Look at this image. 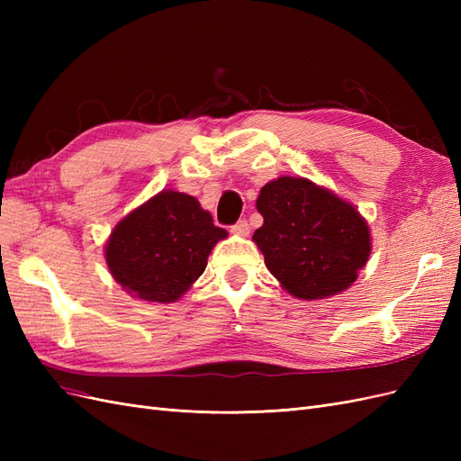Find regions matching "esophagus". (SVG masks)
Here are the masks:
<instances>
[{
  "label": "esophagus",
  "instance_id": "34e87169",
  "mask_svg": "<svg viewBox=\"0 0 461 461\" xmlns=\"http://www.w3.org/2000/svg\"><path fill=\"white\" fill-rule=\"evenodd\" d=\"M230 232L236 234V236H248L249 234L248 221H239V222H236V225L230 227Z\"/></svg>",
  "mask_w": 461,
  "mask_h": 461
}]
</instances>
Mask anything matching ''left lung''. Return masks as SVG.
<instances>
[{"instance_id":"1","label":"left lung","mask_w":461,"mask_h":461,"mask_svg":"<svg viewBox=\"0 0 461 461\" xmlns=\"http://www.w3.org/2000/svg\"><path fill=\"white\" fill-rule=\"evenodd\" d=\"M263 225L252 240L290 296L323 300L350 288L371 256L366 217L303 176H278L256 200Z\"/></svg>"}]
</instances>
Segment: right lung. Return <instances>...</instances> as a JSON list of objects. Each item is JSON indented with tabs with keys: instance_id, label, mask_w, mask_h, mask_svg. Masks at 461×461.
Segmentation results:
<instances>
[{
	"instance_id": "1",
	"label": "right lung",
	"mask_w": 461,
	"mask_h": 461,
	"mask_svg": "<svg viewBox=\"0 0 461 461\" xmlns=\"http://www.w3.org/2000/svg\"><path fill=\"white\" fill-rule=\"evenodd\" d=\"M227 236L196 198L161 190L117 222L104 256L111 276L132 298L171 303L198 281Z\"/></svg>"
}]
</instances>
